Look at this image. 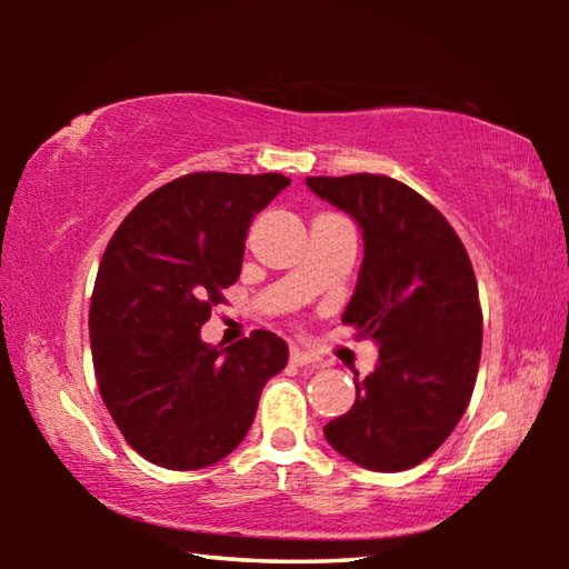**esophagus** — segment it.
<instances>
[{"mask_svg":"<svg viewBox=\"0 0 569 569\" xmlns=\"http://www.w3.org/2000/svg\"><path fill=\"white\" fill-rule=\"evenodd\" d=\"M288 359H291L293 366H319V359H316L313 353L298 349V346H293L291 353H288Z\"/></svg>","mask_w":569,"mask_h":569,"instance_id":"esophagus-1","label":"esophagus"}]
</instances>
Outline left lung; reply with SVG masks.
<instances>
[{
  "label": "left lung",
  "instance_id": "1",
  "mask_svg": "<svg viewBox=\"0 0 569 569\" xmlns=\"http://www.w3.org/2000/svg\"><path fill=\"white\" fill-rule=\"evenodd\" d=\"M306 182L363 230V263L343 323L379 343L377 371L353 379V407L323 435L366 469H411L445 445L475 391V268L449 220L403 182L373 172Z\"/></svg>",
  "mask_w": 569,
  "mask_h": 569
}]
</instances>
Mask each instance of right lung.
I'll use <instances>...</instances> for the list:
<instances>
[{
	"label": "right lung",
	"mask_w": 569,
	"mask_h": 569,
	"mask_svg": "<svg viewBox=\"0 0 569 569\" xmlns=\"http://www.w3.org/2000/svg\"><path fill=\"white\" fill-rule=\"evenodd\" d=\"M291 180L281 172H188L152 190L110 238L90 301L100 397L128 445L166 469H203L253 423L288 346L258 329L228 349L200 326L243 263L246 233Z\"/></svg>",
	"instance_id": "add662e5"
}]
</instances>
